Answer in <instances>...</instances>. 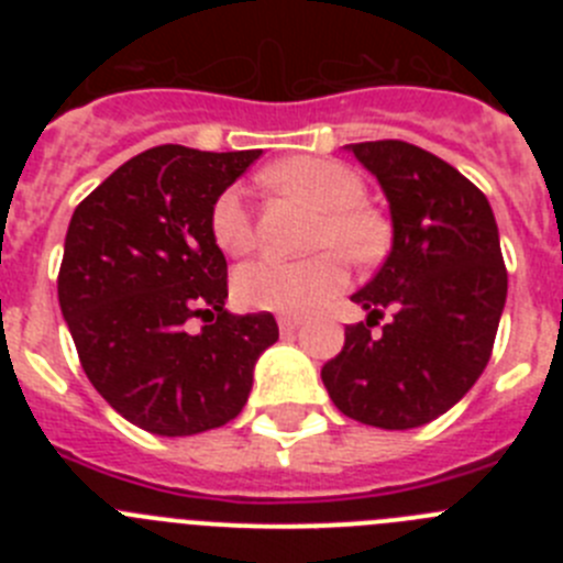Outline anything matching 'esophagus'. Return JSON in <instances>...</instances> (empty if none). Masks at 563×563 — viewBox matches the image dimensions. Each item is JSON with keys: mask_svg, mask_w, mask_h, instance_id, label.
<instances>
[{"mask_svg": "<svg viewBox=\"0 0 563 563\" xmlns=\"http://www.w3.org/2000/svg\"><path fill=\"white\" fill-rule=\"evenodd\" d=\"M298 324H301V321H298V318H292V316H282V318H278V330L285 332V335L296 332Z\"/></svg>", "mask_w": 563, "mask_h": 563, "instance_id": "esophagus-1", "label": "esophagus"}]
</instances>
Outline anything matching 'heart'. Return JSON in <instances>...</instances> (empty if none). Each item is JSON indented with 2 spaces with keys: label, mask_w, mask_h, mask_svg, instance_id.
Masks as SVG:
<instances>
[{
  "label": "heart",
  "mask_w": 563,
  "mask_h": 563,
  "mask_svg": "<svg viewBox=\"0 0 563 563\" xmlns=\"http://www.w3.org/2000/svg\"><path fill=\"white\" fill-rule=\"evenodd\" d=\"M267 180L305 197L321 217L310 233L312 247H338L352 262H372L383 251L386 228L363 208L366 186L361 174L341 161L290 157L267 172ZM213 242L225 253H245L253 245V222L239 188H225L211 208ZM346 271L338 253L321 251L310 258H253L233 276V296L247 310L301 316L324 305L341 290Z\"/></svg>",
  "instance_id": "obj_1"
}]
</instances>
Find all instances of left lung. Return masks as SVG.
I'll use <instances>...</instances> for the list:
<instances>
[{"label": "left lung", "instance_id": "8db88e82", "mask_svg": "<svg viewBox=\"0 0 563 563\" xmlns=\"http://www.w3.org/2000/svg\"><path fill=\"white\" fill-rule=\"evenodd\" d=\"M375 174L391 213V251L352 296L321 380L338 411L375 429L426 426L456 406L490 361L507 298L499 228L485 194L437 154L402 141L343 146ZM391 311L380 333L371 327Z\"/></svg>", "mask_w": 563, "mask_h": 563}]
</instances>
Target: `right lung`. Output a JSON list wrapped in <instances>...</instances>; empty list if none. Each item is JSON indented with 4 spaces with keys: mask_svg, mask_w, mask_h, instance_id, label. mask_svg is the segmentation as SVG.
<instances>
[{
    "mask_svg": "<svg viewBox=\"0 0 563 563\" xmlns=\"http://www.w3.org/2000/svg\"><path fill=\"white\" fill-rule=\"evenodd\" d=\"M251 152L154 146L114 168L76 208L58 305L98 395L137 429L191 437L242 411L271 312L225 310L228 265L211 208L258 161ZM202 317L207 327L185 324Z\"/></svg>",
    "mask_w": 563,
    "mask_h": 563,
    "instance_id": "right-lung-1",
    "label": "right lung"
}]
</instances>
